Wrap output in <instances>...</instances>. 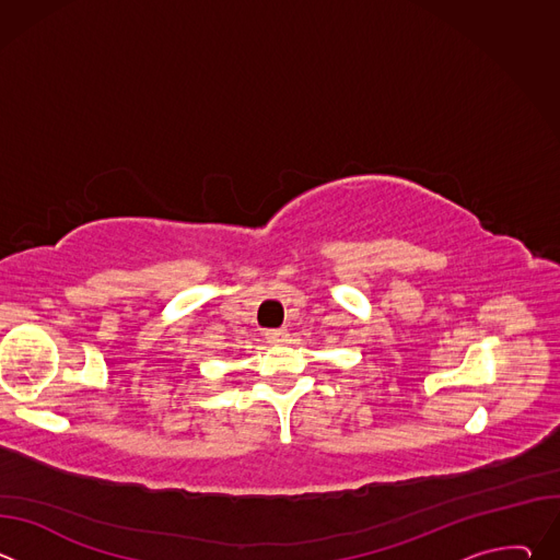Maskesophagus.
I'll return each mask as SVG.
<instances>
[{
    "label": "esophagus",
    "instance_id": "34e87169",
    "mask_svg": "<svg viewBox=\"0 0 560 560\" xmlns=\"http://www.w3.org/2000/svg\"><path fill=\"white\" fill-rule=\"evenodd\" d=\"M288 330H268L266 332V341L272 343V346H279V343H285L288 341Z\"/></svg>",
    "mask_w": 560,
    "mask_h": 560
}]
</instances>
